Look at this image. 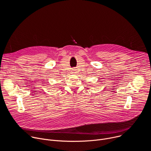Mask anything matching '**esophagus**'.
<instances>
[{
  "label": "esophagus",
  "mask_w": 151,
  "mask_h": 151,
  "mask_svg": "<svg viewBox=\"0 0 151 151\" xmlns=\"http://www.w3.org/2000/svg\"><path fill=\"white\" fill-rule=\"evenodd\" d=\"M73 70H75V69H73ZM73 71H75V70H73Z\"/></svg>",
  "instance_id": "esophagus-1"
}]
</instances>
